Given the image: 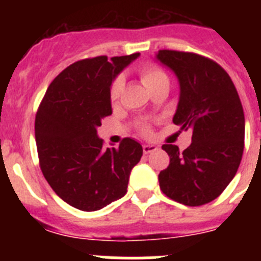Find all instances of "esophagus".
<instances>
[{"instance_id":"1","label":"esophagus","mask_w":261,"mask_h":261,"mask_svg":"<svg viewBox=\"0 0 261 261\" xmlns=\"http://www.w3.org/2000/svg\"><path fill=\"white\" fill-rule=\"evenodd\" d=\"M142 150H144V154H150L158 150V147H156L155 145H144V146H142Z\"/></svg>"}]
</instances>
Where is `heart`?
Masks as SVG:
<instances>
[{
    "label": "heart",
    "mask_w": 261,
    "mask_h": 261,
    "mask_svg": "<svg viewBox=\"0 0 261 261\" xmlns=\"http://www.w3.org/2000/svg\"><path fill=\"white\" fill-rule=\"evenodd\" d=\"M138 74L141 78V82L145 85L149 91H153L154 89L159 86H163V85H170V78H168L167 73L165 70H162L158 66L153 65V64H144V65L138 66ZM123 78L116 77L112 84L110 86V91H108V96H110L111 105H116L119 102L121 93H123ZM140 129V133L144 136L150 135V126L149 124H141L138 126Z\"/></svg>",
    "instance_id": "obj_1"
}]
</instances>
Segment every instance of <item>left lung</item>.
<instances>
[{"label":"left lung","instance_id":"left-lung-1","mask_svg":"<svg viewBox=\"0 0 261 261\" xmlns=\"http://www.w3.org/2000/svg\"><path fill=\"white\" fill-rule=\"evenodd\" d=\"M156 59L175 71L180 98L174 124L192 130L184 151L165 144L170 165L159 172V187L167 197L187 206L217 199L241 165L244 149V112L238 91L225 69L193 52L162 49Z\"/></svg>","mask_w":261,"mask_h":261}]
</instances>
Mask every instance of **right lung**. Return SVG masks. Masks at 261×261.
<instances>
[{
    "instance_id": "add662e5",
    "label": "right lung",
    "mask_w": 261,
    "mask_h": 261,
    "mask_svg": "<svg viewBox=\"0 0 261 261\" xmlns=\"http://www.w3.org/2000/svg\"><path fill=\"white\" fill-rule=\"evenodd\" d=\"M138 56L80 60L50 82L39 105L35 140L41 172L60 199L80 211H99L123 197L142 156V146L132 138L103 149L96 136L112 114V80Z\"/></svg>"
}]
</instances>
